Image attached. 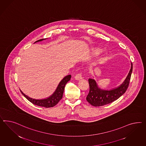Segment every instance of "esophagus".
<instances>
[{"label": "esophagus", "mask_w": 146, "mask_h": 146, "mask_svg": "<svg viewBox=\"0 0 146 146\" xmlns=\"http://www.w3.org/2000/svg\"><path fill=\"white\" fill-rule=\"evenodd\" d=\"M74 78L76 80H80L82 79V75L81 74L79 73V74H77L76 75H75Z\"/></svg>", "instance_id": "1"}]
</instances>
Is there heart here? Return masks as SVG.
I'll return each instance as SVG.
<instances>
[{"mask_svg": "<svg viewBox=\"0 0 146 146\" xmlns=\"http://www.w3.org/2000/svg\"><path fill=\"white\" fill-rule=\"evenodd\" d=\"M100 52V49H94V50H93V51H92L93 54H95V55L98 54H99Z\"/></svg>", "mask_w": 146, "mask_h": 146, "instance_id": "obj_1", "label": "heart"}]
</instances>
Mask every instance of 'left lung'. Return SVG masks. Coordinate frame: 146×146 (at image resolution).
<instances>
[{"label":"left lung","instance_id":"8db88e82","mask_svg":"<svg viewBox=\"0 0 146 146\" xmlns=\"http://www.w3.org/2000/svg\"><path fill=\"white\" fill-rule=\"evenodd\" d=\"M131 63L130 72L124 81L119 86L110 90L100 89L94 79H89L90 90L86 98L88 102L94 106H102L114 102L122 96L125 92L130 83L133 69V64Z\"/></svg>","mask_w":146,"mask_h":146}]
</instances>
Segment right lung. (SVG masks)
<instances>
[{"mask_svg": "<svg viewBox=\"0 0 146 146\" xmlns=\"http://www.w3.org/2000/svg\"><path fill=\"white\" fill-rule=\"evenodd\" d=\"M45 39H46L39 40L36 41L35 43H36V42L41 41ZM71 78V75H68L65 76L62 80V81L59 82L58 87H57L56 90L53 93V94L47 98L43 99H35L29 97L28 96H27L25 94H24L21 90L20 91L22 94L29 101H30L31 103L33 104L34 105H36L39 106L44 107L46 108L52 107L55 106L56 105H57L60 101V100L62 98L65 86L66 84L67 83V82H68L70 80Z\"/></svg>", "mask_w": 146, "mask_h": 146, "instance_id": "right-lung-1", "label": "right lung"}]
</instances>
